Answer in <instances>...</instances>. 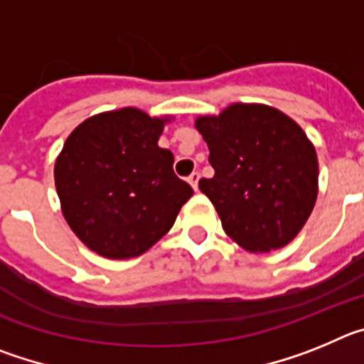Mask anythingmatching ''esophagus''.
Wrapping results in <instances>:
<instances>
[{"label":"esophagus","mask_w":364,"mask_h":364,"mask_svg":"<svg viewBox=\"0 0 364 364\" xmlns=\"http://www.w3.org/2000/svg\"><path fill=\"white\" fill-rule=\"evenodd\" d=\"M198 178H200V175H198L197 171L191 173V175L188 176V182H189V184H191V188L195 189V191H197V189H198Z\"/></svg>","instance_id":"1"}]
</instances>
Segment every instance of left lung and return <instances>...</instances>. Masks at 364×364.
<instances>
[{
    "mask_svg": "<svg viewBox=\"0 0 364 364\" xmlns=\"http://www.w3.org/2000/svg\"><path fill=\"white\" fill-rule=\"evenodd\" d=\"M215 175L198 188L230 239L247 252L284 247L306 224L319 189L314 144L297 122L262 104L198 117Z\"/></svg>",
    "mask_w": 364,
    "mask_h": 364,
    "instance_id": "obj_1",
    "label": "left lung"
}]
</instances>
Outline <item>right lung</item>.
<instances>
[{
    "mask_svg": "<svg viewBox=\"0 0 364 364\" xmlns=\"http://www.w3.org/2000/svg\"><path fill=\"white\" fill-rule=\"evenodd\" d=\"M169 118L124 107L87 118L63 144L54 182L70 230L105 259H133L175 224L193 189L159 147Z\"/></svg>",
    "mask_w": 364,
    "mask_h": 364,
    "instance_id": "obj_1",
    "label": "right lung"
}]
</instances>
